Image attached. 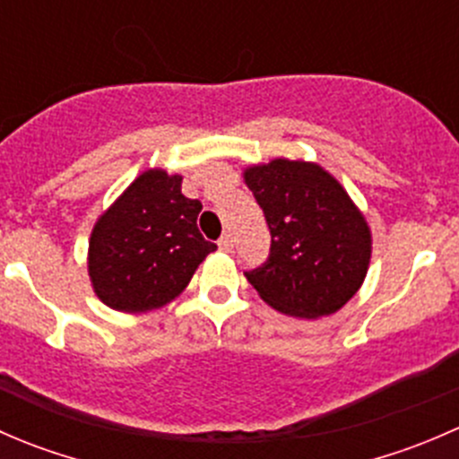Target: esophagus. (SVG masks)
<instances>
[{"label":"esophagus","mask_w":459,"mask_h":459,"mask_svg":"<svg viewBox=\"0 0 459 459\" xmlns=\"http://www.w3.org/2000/svg\"><path fill=\"white\" fill-rule=\"evenodd\" d=\"M217 247H220L221 251H233V238H230V233L221 235L220 242H217Z\"/></svg>","instance_id":"34e87169"}]
</instances>
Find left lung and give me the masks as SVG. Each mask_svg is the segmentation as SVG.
<instances>
[{
  "mask_svg": "<svg viewBox=\"0 0 459 459\" xmlns=\"http://www.w3.org/2000/svg\"><path fill=\"white\" fill-rule=\"evenodd\" d=\"M264 211L271 253L247 271L259 298L295 317L340 311L362 286L371 230L335 178L317 164L273 160L244 173Z\"/></svg>",
  "mask_w": 459,
  "mask_h": 459,
  "instance_id": "8db88e82",
  "label": "left lung"
}]
</instances>
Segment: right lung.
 I'll use <instances>...</instances> for the list:
<instances>
[{
  "label": "right lung",
  "mask_w": 459,
  "mask_h": 459,
  "mask_svg": "<svg viewBox=\"0 0 459 459\" xmlns=\"http://www.w3.org/2000/svg\"><path fill=\"white\" fill-rule=\"evenodd\" d=\"M200 200L182 195V178L146 170L97 220L88 275L97 298L124 313L160 308L178 298L217 244L197 229Z\"/></svg>",
  "instance_id": "right-lung-1"
}]
</instances>
